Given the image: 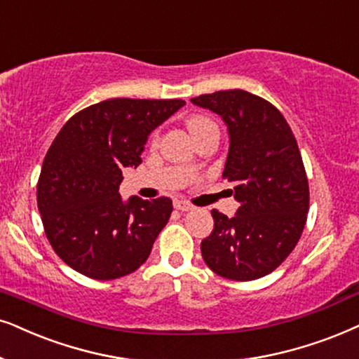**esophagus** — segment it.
I'll use <instances>...</instances> for the list:
<instances>
[{
  "label": "esophagus",
  "mask_w": 359,
  "mask_h": 359,
  "mask_svg": "<svg viewBox=\"0 0 359 359\" xmlns=\"http://www.w3.org/2000/svg\"><path fill=\"white\" fill-rule=\"evenodd\" d=\"M173 206H175V209H178V211H181V212H188V211H191V209H193V206H191L189 203L180 201V199H176V201L173 203Z\"/></svg>",
  "instance_id": "esophagus-1"
}]
</instances>
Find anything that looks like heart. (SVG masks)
<instances>
[{
  "label": "heart",
  "mask_w": 359,
  "mask_h": 359,
  "mask_svg": "<svg viewBox=\"0 0 359 359\" xmlns=\"http://www.w3.org/2000/svg\"><path fill=\"white\" fill-rule=\"evenodd\" d=\"M212 122L209 118H204V117H193L188 122V128H189V132H191V135H193L194 138H198L199 135H201L204 130L206 128H209V127H212Z\"/></svg>",
  "instance_id": "heart-1"
}]
</instances>
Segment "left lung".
Instances as JSON below:
<instances>
[{
    "mask_svg": "<svg viewBox=\"0 0 359 359\" xmlns=\"http://www.w3.org/2000/svg\"><path fill=\"white\" fill-rule=\"evenodd\" d=\"M191 102L226 123L222 176L239 203L232 217L211 211L214 229L201 242L203 259L217 276L255 280L288 257L305 227L310 193L299 145L280 111L249 92L221 90Z\"/></svg>",
    "mask_w": 359,
    "mask_h": 359,
    "instance_id": "8db88e82",
    "label": "left lung"
}]
</instances>
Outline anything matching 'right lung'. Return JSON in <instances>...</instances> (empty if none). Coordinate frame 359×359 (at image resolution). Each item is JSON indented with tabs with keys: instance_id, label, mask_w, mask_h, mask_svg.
I'll use <instances>...</instances> for the list:
<instances>
[{
	"instance_id": "obj_1",
	"label": "right lung",
	"mask_w": 359,
	"mask_h": 359,
	"mask_svg": "<svg viewBox=\"0 0 359 359\" xmlns=\"http://www.w3.org/2000/svg\"><path fill=\"white\" fill-rule=\"evenodd\" d=\"M184 100L110 99L67 120L44 158L37 208L55 254L97 280L128 276L168 222L170 198L123 201V168L142 163L148 137Z\"/></svg>"
}]
</instances>
